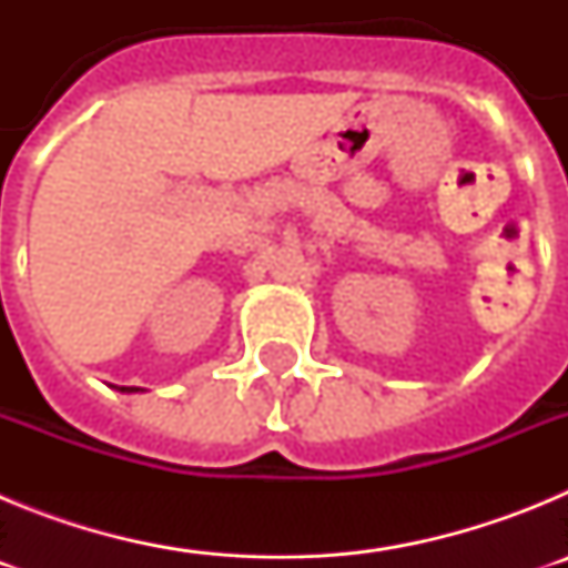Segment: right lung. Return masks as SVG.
Returning a JSON list of instances; mask_svg holds the SVG:
<instances>
[{"mask_svg": "<svg viewBox=\"0 0 568 568\" xmlns=\"http://www.w3.org/2000/svg\"><path fill=\"white\" fill-rule=\"evenodd\" d=\"M122 389H128V393H130V389H135V386H122Z\"/></svg>", "mask_w": 568, "mask_h": 568, "instance_id": "add662e5", "label": "right lung"}]
</instances>
